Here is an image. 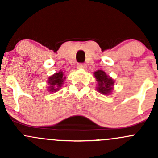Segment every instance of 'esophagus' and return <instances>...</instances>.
Here are the masks:
<instances>
[{
	"label": "esophagus",
	"instance_id": "obj_1",
	"mask_svg": "<svg viewBox=\"0 0 158 158\" xmlns=\"http://www.w3.org/2000/svg\"><path fill=\"white\" fill-rule=\"evenodd\" d=\"M87 68V66L85 63H78L77 69H85Z\"/></svg>",
	"mask_w": 158,
	"mask_h": 158
}]
</instances>
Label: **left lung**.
Masks as SVG:
<instances>
[{
    "instance_id": "8db88e82",
    "label": "left lung",
    "mask_w": 158,
    "mask_h": 158,
    "mask_svg": "<svg viewBox=\"0 0 158 158\" xmlns=\"http://www.w3.org/2000/svg\"><path fill=\"white\" fill-rule=\"evenodd\" d=\"M94 76L98 82L97 90L103 95H109L113 89L114 81L112 78L107 76L102 70H97L94 73Z\"/></svg>"
}]
</instances>
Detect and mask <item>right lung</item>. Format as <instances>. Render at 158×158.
Listing matches in <instances>:
<instances>
[{"instance_id":"add662e5","label":"right lung","mask_w":158,"mask_h":158,"mask_svg":"<svg viewBox=\"0 0 158 158\" xmlns=\"http://www.w3.org/2000/svg\"><path fill=\"white\" fill-rule=\"evenodd\" d=\"M66 79V76H64V73L63 71H60L59 73H56L50 77L48 78V91L49 92H57L60 90L63 84V82Z\"/></svg>"}]
</instances>
